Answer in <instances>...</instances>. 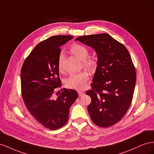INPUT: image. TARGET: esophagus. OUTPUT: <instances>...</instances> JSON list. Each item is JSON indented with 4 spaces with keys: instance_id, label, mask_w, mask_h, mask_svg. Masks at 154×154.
<instances>
[{
    "instance_id": "obj_1",
    "label": "esophagus",
    "mask_w": 154,
    "mask_h": 154,
    "mask_svg": "<svg viewBox=\"0 0 154 154\" xmlns=\"http://www.w3.org/2000/svg\"><path fill=\"white\" fill-rule=\"evenodd\" d=\"M78 94H79V96L81 97L83 95H85V92L82 91H78Z\"/></svg>"
}]
</instances>
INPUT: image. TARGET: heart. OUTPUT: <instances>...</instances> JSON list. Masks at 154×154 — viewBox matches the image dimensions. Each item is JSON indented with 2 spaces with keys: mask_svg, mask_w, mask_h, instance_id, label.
<instances>
[{
  "mask_svg": "<svg viewBox=\"0 0 154 154\" xmlns=\"http://www.w3.org/2000/svg\"><path fill=\"white\" fill-rule=\"evenodd\" d=\"M70 51L79 59L83 60V64L87 68L93 69L95 68L97 63L95 59H86L88 57L89 51L85 46L79 44H74L72 46ZM62 61L63 56L60 55L58 59V69L59 72H61L63 69ZM88 79V73L85 71L73 73L67 79L66 85L69 88L82 90L85 87Z\"/></svg>",
  "mask_w": 154,
  "mask_h": 154,
  "instance_id": "b5f03b06",
  "label": "heart"
}]
</instances>
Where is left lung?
<instances>
[{"label":"left lung","mask_w":154,"mask_h":154,"mask_svg":"<svg viewBox=\"0 0 154 154\" xmlns=\"http://www.w3.org/2000/svg\"><path fill=\"white\" fill-rule=\"evenodd\" d=\"M75 41L93 48L97 56L92 89L86 92L91 99L88 106L91 120L100 127L115 125L128 109L134 92L136 73L129 52L106 33L79 37Z\"/></svg>","instance_id":"obj_1"}]
</instances>
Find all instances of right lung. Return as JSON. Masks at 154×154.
Wrapping results in <instances>:
<instances>
[{
	"instance_id": "right-lung-1",
	"label": "right lung",
	"mask_w": 154,
	"mask_h": 154,
	"mask_svg": "<svg viewBox=\"0 0 154 154\" xmlns=\"http://www.w3.org/2000/svg\"><path fill=\"white\" fill-rule=\"evenodd\" d=\"M73 38L71 35L52 36L41 42L26 59L21 69V91L28 111L41 125L50 130L63 126L68 120L69 108L78 97L75 90L59 87L58 59L60 47Z\"/></svg>"
}]
</instances>
